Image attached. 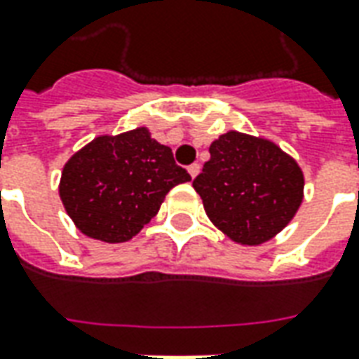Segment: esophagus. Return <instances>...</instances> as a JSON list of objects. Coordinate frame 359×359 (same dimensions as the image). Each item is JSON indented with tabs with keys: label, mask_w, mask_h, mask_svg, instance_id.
<instances>
[{
	"label": "esophagus",
	"mask_w": 359,
	"mask_h": 359,
	"mask_svg": "<svg viewBox=\"0 0 359 359\" xmlns=\"http://www.w3.org/2000/svg\"><path fill=\"white\" fill-rule=\"evenodd\" d=\"M188 172H190V177L194 179V177H196L198 172H200V165H198V163H192V165L188 167Z\"/></svg>",
	"instance_id": "obj_1"
}]
</instances>
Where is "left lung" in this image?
Wrapping results in <instances>:
<instances>
[{"mask_svg": "<svg viewBox=\"0 0 359 359\" xmlns=\"http://www.w3.org/2000/svg\"><path fill=\"white\" fill-rule=\"evenodd\" d=\"M192 187L215 227L241 245H260L292 222L303 172L272 142L227 132L210 145V161Z\"/></svg>", "mask_w": 359, "mask_h": 359, "instance_id": "left-lung-1", "label": "left lung"}]
</instances>
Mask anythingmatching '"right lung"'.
I'll list each match as a JSON object with an SVG mask.
<instances>
[{"label": "right lung", "mask_w": 359, "mask_h": 359, "mask_svg": "<svg viewBox=\"0 0 359 359\" xmlns=\"http://www.w3.org/2000/svg\"><path fill=\"white\" fill-rule=\"evenodd\" d=\"M171 147L145 128L101 136L66 163L60 198L79 231L104 243H124L159 212L165 194L188 182Z\"/></svg>", "instance_id": "right-lung-1"}]
</instances>
